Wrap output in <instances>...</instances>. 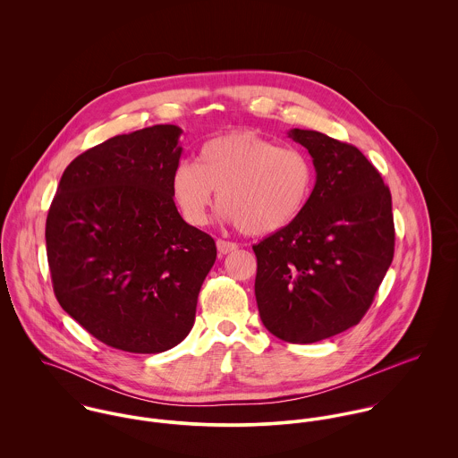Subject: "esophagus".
Masks as SVG:
<instances>
[{
  "label": "esophagus",
  "mask_w": 458,
  "mask_h": 458,
  "mask_svg": "<svg viewBox=\"0 0 458 458\" xmlns=\"http://www.w3.org/2000/svg\"><path fill=\"white\" fill-rule=\"evenodd\" d=\"M236 249H238V245H236V243H233V242L216 240V250H218V254H220V256H225V254H229V252H234Z\"/></svg>",
  "instance_id": "34e87169"
}]
</instances>
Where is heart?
<instances>
[{
	"label": "heart",
	"mask_w": 458,
	"mask_h": 458,
	"mask_svg": "<svg viewBox=\"0 0 458 458\" xmlns=\"http://www.w3.org/2000/svg\"><path fill=\"white\" fill-rule=\"evenodd\" d=\"M316 183L310 157L252 129H236L202 144L196 162L182 160L171 194L191 225H202L213 191L224 218L243 234L266 236L291 225L307 208Z\"/></svg>",
	"instance_id": "heart-1"
}]
</instances>
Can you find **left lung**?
I'll list each match as a JSON object with an SVG mask.
<instances>
[{
	"instance_id": "obj_1",
	"label": "left lung",
	"mask_w": 458,
	"mask_h": 458,
	"mask_svg": "<svg viewBox=\"0 0 458 458\" xmlns=\"http://www.w3.org/2000/svg\"><path fill=\"white\" fill-rule=\"evenodd\" d=\"M316 167L303 213L254 245L262 325L291 344H312L358 325L394 250L392 194L352 144L291 129Z\"/></svg>"
}]
</instances>
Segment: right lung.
Here are the masks:
<instances>
[{
  "label": "right lung",
  "instance_id": "obj_1",
  "mask_svg": "<svg viewBox=\"0 0 458 458\" xmlns=\"http://www.w3.org/2000/svg\"><path fill=\"white\" fill-rule=\"evenodd\" d=\"M182 129L155 125L89 148L66 167L46 222L55 294L97 340L127 352L178 345L216 259L171 194Z\"/></svg>",
  "mask_w": 458,
  "mask_h": 458
}]
</instances>
